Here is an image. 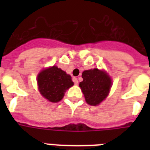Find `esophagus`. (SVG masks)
<instances>
[{
	"label": "esophagus",
	"mask_w": 150,
	"mask_h": 150,
	"mask_svg": "<svg viewBox=\"0 0 150 150\" xmlns=\"http://www.w3.org/2000/svg\"><path fill=\"white\" fill-rule=\"evenodd\" d=\"M72 81H73V82H74V83H75V85H78V83H79V81H78L77 78H75V77L73 78Z\"/></svg>",
	"instance_id": "esophagus-1"
}]
</instances>
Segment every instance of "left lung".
I'll use <instances>...</instances> for the list:
<instances>
[{"label":"left lung","mask_w":150,"mask_h":150,"mask_svg":"<svg viewBox=\"0 0 150 150\" xmlns=\"http://www.w3.org/2000/svg\"><path fill=\"white\" fill-rule=\"evenodd\" d=\"M82 77L83 81L80 82L79 86L86 101L89 105H98L109 93L111 80L107 73L97 68L84 71Z\"/></svg>","instance_id":"obj_1"}]
</instances>
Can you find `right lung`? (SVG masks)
I'll return each mask as SVG.
<instances>
[{"instance_id": "1", "label": "right lung", "mask_w": 150, "mask_h": 150, "mask_svg": "<svg viewBox=\"0 0 150 150\" xmlns=\"http://www.w3.org/2000/svg\"><path fill=\"white\" fill-rule=\"evenodd\" d=\"M41 95L53 103L63 98L66 89L73 86L71 77L56 66L42 71L37 77Z\"/></svg>"}]
</instances>
